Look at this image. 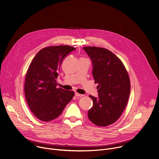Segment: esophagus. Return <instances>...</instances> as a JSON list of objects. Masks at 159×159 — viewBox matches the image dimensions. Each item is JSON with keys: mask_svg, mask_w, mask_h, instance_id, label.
Instances as JSON below:
<instances>
[{"mask_svg": "<svg viewBox=\"0 0 159 159\" xmlns=\"http://www.w3.org/2000/svg\"><path fill=\"white\" fill-rule=\"evenodd\" d=\"M75 95L76 97H82V96H84L83 94H79V93H76L75 94Z\"/></svg>", "mask_w": 159, "mask_h": 159, "instance_id": "obj_1", "label": "esophagus"}]
</instances>
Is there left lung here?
Wrapping results in <instances>:
<instances>
[{"label": "left lung", "instance_id": "obj_1", "mask_svg": "<svg viewBox=\"0 0 159 159\" xmlns=\"http://www.w3.org/2000/svg\"><path fill=\"white\" fill-rule=\"evenodd\" d=\"M83 49L93 63V75L99 98L89 96L93 106L88 118L97 126H107L116 122L122 115L130 93V80L121 60L111 51L99 47Z\"/></svg>", "mask_w": 159, "mask_h": 159}]
</instances>
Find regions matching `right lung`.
Segmentation results:
<instances>
[{"label": "right lung", "instance_id": "1", "mask_svg": "<svg viewBox=\"0 0 159 159\" xmlns=\"http://www.w3.org/2000/svg\"><path fill=\"white\" fill-rule=\"evenodd\" d=\"M75 50L69 45L50 46L41 49L28 69L25 93L34 115L43 121L58 117L74 96L72 90L57 88V78L63 58Z\"/></svg>", "mask_w": 159, "mask_h": 159}]
</instances>
